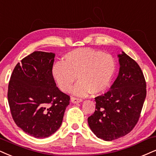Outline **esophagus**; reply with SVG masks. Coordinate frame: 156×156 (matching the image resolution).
Instances as JSON below:
<instances>
[{
    "mask_svg": "<svg viewBox=\"0 0 156 156\" xmlns=\"http://www.w3.org/2000/svg\"><path fill=\"white\" fill-rule=\"evenodd\" d=\"M82 101V99L77 98H74V97H72L71 98V102L72 103H81Z\"/></svg>",
    "mask_w": 156,
    "mask_h": 156,
    "instance_id": "obj_1",
    "label": "esophagus"
}]
</instances>
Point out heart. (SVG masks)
I'll list each match as a JSON object with an SVG mask.
<instances>
[{"label":"heart","mask_w":156,"mask_h":156,"mask_svg":"<svg viewBox=\"0 0 156 156\" xmlns=\"http://www.w3.org/2000/svg\"><path fill=\"white\" fill-rule=\"evenodd\" d=\"M116 71V63L112 55L104 52L80 48L68 52L63 62L54 63L51 74L61 91L68 93L76 80L73 93L84 97L91 93L99 95L110 87Z\"/></svg>","instance_id":"heart-1"}]
</instances>
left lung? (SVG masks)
<instances>
[{
  "instance_id": "left-lung-1",
  "label": "left lung",
  "mask_w": 156,
  "mask_h": 156,
  "mask_svg": "<svg viewBox=\"0 0 156 156\" xmlns=\"http://www.w3.org/2000/svg\"><path fill=\"white\" fill-rule=\"evenodd\" d=\"M118 58V76L107 93L95 98V111L87 119L92 132L105 141L132 131L146 97V82L139 65L124 51Z\"/></svg>"
}]
</instances>
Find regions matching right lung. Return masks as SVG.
Returning <instances> with one entry per match:
<instances>
[{
	"mask_svg": "<svg viewBox=\"0 0 156 156\" xmlns=\"http://www.w3.org/2000/svg\"><path fill=\"white\" fill-rule=\"evenodd\" d=\"M55 53L34 51L18 63L11 74L8 101L15 123L35 138L54 134L62 124L69 98L51 74Z\"/></svg>",
	"mask_w": 156,
	"mask_h": 156,
	"instance_id": "obj_1",
	"label": "right lung"
}]
</instances>
